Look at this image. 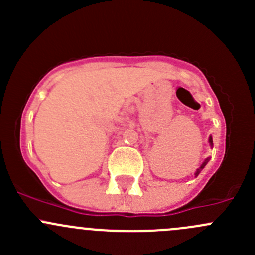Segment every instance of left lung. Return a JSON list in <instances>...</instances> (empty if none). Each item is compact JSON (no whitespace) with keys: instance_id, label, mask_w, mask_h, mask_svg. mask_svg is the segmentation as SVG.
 <instances>
[{"instance_id":"1","label":"left lung","mask_w":255,"mask_h":255,"mask_svg":"<svg viewBox=\"0 0 255 255\" xmlns=\"http://www.w3.org/2000/svg\"><path fill=\"white\" fill-rule=\"evenodd\" d=\"M208 142H210V145L211 146H213V142H212V137H210V139H208ZM208 163V159H206V160H205L204 161V163H202V165L201 166H200V168L199 169H197V170H196V173H195V176H197V175H199V174L200 173H201V170H202V169H204L205 168V166H206V164Z\"/></svg>"}]
</instances>
